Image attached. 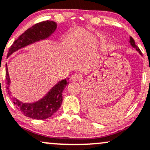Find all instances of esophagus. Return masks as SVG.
Instances as JSON below:
<instances>
[{
  "instance_id": "34e87169",
  "label": "esophagus",
  "mask_w": 150,
  "mask_h": 150,
  "mask_svg": "<svg viewBox=\"0 0 150 150\" xmlns=\"http://www.w3.org/2000/svg\"><path fill=\"white\" fill-rule=\"evenodd\" d=\"M80 78H81V76H80L79 74H74L72 76V80H74V81H78V80H80Z\"/></svg>"
}]
</instances>
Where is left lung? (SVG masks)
Segmentation results:
<instances>
[{"instance_id": "8db88e82", "label": "left lung", "mask_w": 150, "mask_h": 150, "mask_svg": "<svg viewBox=\"0 0 150 150\" xmlns=\"http://www.w3.org/2000/svg\"><path fill=\"white\" fill-rule=\"evenodd\" d=\"M129 44H130V45H131L132 47H134V48H135V49H136V50L138 52H139V55H142V52H141L140 50H139V47H138L136 45L135 42H134V39H133L132 38V37H129Z\"/></svg>"}]
</instances>
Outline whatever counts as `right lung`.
I'll return each instance as SVG.
<instances>
[{
    "label": "right lung",
    "instance_id": "obj_1",
    "mask_svg": "<svg viewBox=\"0 0 150 150\" xmlns=\"http://www.w3.org/2000/svg\"><path fill=\"white\" fill-rule=\"evenodd\" d=\"M57 28L56 23L51 21H42L34 25L20 35L18 38L14 41L10 47L7 58L14 52L26 46L33 44L39 41L47 40L52 35ZM6 67V89L8 95L11 96V79L8 74L7 64ZM69 78L60 80L47 92V94L40 100L34 103H23L15 97H12L13 103L25 116L35 120H45L50 117L58 110L62 102V91L67 86Z\"/></svg>",
    "mask_w": 150,
    "mask_h": 150
}]
</instances>
